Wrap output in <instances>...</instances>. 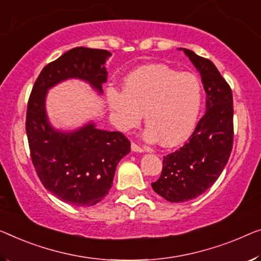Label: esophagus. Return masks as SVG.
I'll list each match as a JSON object with an SVG mask.
<instances>
[{
	"label": "esophagus",
	"mask_w": 261,
	"mask_h": 261,
	"mask_svg": "<svg viewBox=\"0 0 261 261\" xmlns=\"http://www.w3.org/2000/svg\"><path fill=\"white\" fill-rule=\"evenodd\" d=\"M131 150L134 151V152H139V153H142V152H144V151H145L143 149V147L137 145L136 143H131Z\"/></svg>",
	"instance_id": "esophagus-1"
}]
</instances>
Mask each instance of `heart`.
<instances>
[{"label": "heart", "mask_w": 261, "mask_h": 261, "mask_svg": "<svg viewBox=\"0 0 261 261\" xmlns=\"http://www.w3.org/2000/svg\"><path fill=\"white\" fill-rule=\"evenodd\" d=\"M203 89L191 72H178L164 64L143 65L131 71L123 91L107 90V100L116 126L130 131L144 118V137L172 146L189 137L199 115Z\"/></svg>", "instance_id": "1"}]
</instances>
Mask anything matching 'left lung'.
I'll list each match as a JSON object with an SVG mask.
<instances>
[{
  "label": "left lung",
  "instance_id": "obj_1",
  "mask_svg": "<svg viewBox=\"0 0 261 261\" xmlns=\"http://www.w3.org/2000/svg\"><path fill=\"white\" fill-rule=\"evenodd\" d=\"M200 73L206 111L184 146L163 158L162 174L151 184L171 203H184L215 184L233 146L232 90L216 65L189 49H181Z\"/></svg>",
  "mask_w": 261,
  "mask_h": 261
}]
</instances>
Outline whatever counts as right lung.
<instances>
[{"label": "right lung", "instance_id": "obj_1", "mask_svg": "<svg viewBox=\"0 0 261 261\" xmlns=\"http://www.w3.org/2000/svg\"><path fill=\"white\" fill-rule=\"evenodd\" d=\"M110 56L102 49L69 50L45 65L29 97L25 131L34 168L49 192L73 206H92L107 196L117 164L130 152V142L122 132L99 130L93 122L73 131L56 130L46 115V93L70 79L87 82L103 93Z\"/></svg>", "mask_w": 261, "mask_h": 261}]
</instances>
